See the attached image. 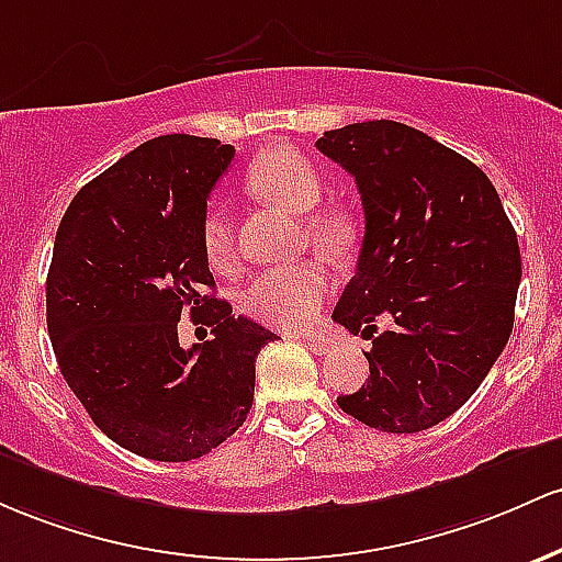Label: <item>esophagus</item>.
Masks as SVG:
<instances>
[{
  "label": "esophagus",
  "instance_id": "1",
  "mask_svg": "<svg viewBox=\"0 0 562 562\" xmlns=\"http://www.w3.org/2000/svg\"><path fill=\"white\" fill-rule=\"evenodd\" d=\"M302 342H305L315 356H331L334 348H337L331 339H324V337H302Z\"/></svg>",
  "mask_w": 562,
  "mask_h": 562
}]
</instances>
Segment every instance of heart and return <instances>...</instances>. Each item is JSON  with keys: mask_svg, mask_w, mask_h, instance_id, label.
Listing matches in <instances>:
<instances>
[{"mask_svg": "<svg viewBox=\"0 0 562 562\" xmlns=\"http://www.w3.org/2000/svg\"><path fill=\"white\" fill-rule=\"evenodd\" d=\"M249 186L283 212L305 214L324 196V178L311 159L292 148H273L251 164ZM305 238L313 247L339 255L352 244L356 228L345 212H315L302 223ZM204 251L212 265H223L233 249L231 214L223 206L206 212ZM331 294V279L321 262H294L270 268L255 276L241 294V307L262 324L276 329H302L318 315Z\"/></svg>", "mask_w": 562, "mask_h": 562, "instance_id": "heart-1", "label": "heart"}]
</instances>
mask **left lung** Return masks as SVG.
I'll return each mask as SVG.
<instances>
[{
	"mask_svg": "<svg viewBox=\"0 0 562 562\" xmlns=\"http://www.w3.org/2000/svg\"><path fill=\"white\" fill-rule=\"evenodd\" d=\"M315 148L356 178L366 217L331 318L371 339L369 380L337 403L374 430H427L470 401L507 345L518 236L483 169L408 124H348ZM380 319L391 329L376 335Z\"/></svg>",
	"mask_w": 562,
	"mask_h": 562,
	"instance_id": "obj_1",
	"label": "left lung"
}]
</instances>
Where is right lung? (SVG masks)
<instances>
[{
	"label": "right lung",
	"mask_w": 562,
	"mask_h": 562,
	"mask_svg": "<svg viewBox=\"0 0 562 562\" xmlns=\"http://www.w3.org/2000/svg\"><path fill=\"white\" fill-rule=\"evenodd\" d=\"M214 137L137 145L74 196L47 273V329L68 387L113 443L156 462H191L247 422L255 358L273 331L214 289L206 199L233 159ZM182 312L212 340L182 351Z\"/></svg>",
	"instance_id": "add662e5"
}]
</instances>
